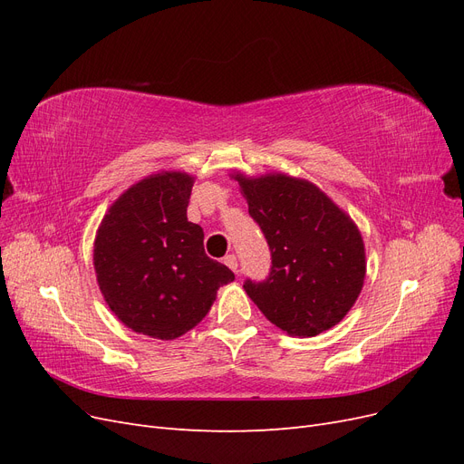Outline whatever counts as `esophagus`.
<instances>
[{"label":"esophagus","mask_w":464,"mask_h":464,"mask_svg":"<svg viewBox=\"0 0 464 464\" xmlns=\"http://www.w3.org/2000/svg\"><path fill=\"white\" fill-rule=\"evenodd\" d=\"M224 265H227L228 269H232L234 273L237 271V259H236V256H234V254H230V256L224 257Z\"/></svg>","instance_id":"esophagus-1"}]
</instances>
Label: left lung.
<instances>
[{"label":"left lung","mask_w":464,"mask_h":464,"mask_svg":"<svg viewBox=\"0 0 464 464\" xmlns=\"http://www.w3.org/2000/svg\"><path fill=\"white\" fill-rule=\"evenodd\" d=\"M234 178L271 249L269 276L261 283L247 278V296L292 336L334 327L358 300L366 276V251L353 218L307 179Z\"/></svg>","instance_id":"1"}]
</instances>
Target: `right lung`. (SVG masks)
Returning <instances> with one entry per match:
<instances>
[{
	"mask_svg": "<svg viewBox=\"0 0 464 464\" xmlns=\"http://www.w3.org/2000/svg\"><path fill=\"white\" fill-rule=\"evenodd\" d=\"M193 178L160 172L137 181L108 208L94 240V271L110 310L139 334L178 339L208 314L234 280L207 257L203 228L188 220Z\"/></svg>",
	"mask_w": 464,
	"mask_h": 464,
	"instance_id": "right-lung-1",
	"label": "right lung"
}]
</instances>
